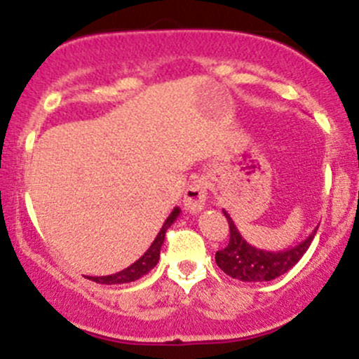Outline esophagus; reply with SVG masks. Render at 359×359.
Returning a JSON list of instances; mask_svg holds the SVG:
<instances>
[{
    "label": "esophagus",
    "mask_w": 359,
    "mask_h": 359,
    "mask_svg": "<svg viewBox=\"0 0 359 359\" xmlns=\"http://www.w3.org/2000/svg\"><path fill=\"white\" fill-rule=\"evenodd\" d=\"M208 186L205 180H194L184 193V208L189 213H200L206 205Z\"/></svg>",
    "instance_id": "1"
}]
</instances>
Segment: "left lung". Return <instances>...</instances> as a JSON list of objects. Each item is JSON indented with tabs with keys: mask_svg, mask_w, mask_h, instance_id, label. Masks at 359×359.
<instances>
[{
	"mask_svg": "<svg viewBox=\"0 0 359 359\" xmlns=\"http://www.w3.org/2000/svg\"><path fill=\"white\" fill-rule=\"evenodd\" d=\"M222 212L229 222L231 238L227 247L215 253V262L227 276L240 281H248V283L276 280L278 276L290 271L307 252L318 229L316 227L313 234H309L302 243L295 245V247L280 250V252H267V250H260L250 245L241 236L229 213L226 210Z\"/></svg>",
	"mask_w": 359,
	"mask_h": 359,
	"instance_id": "obj_1",
	"label": "left lung"
}]
</instances>
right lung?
Returning a JSON list of instances; mask_svg holds the SVG:
<instances>
[{"label": "right lung", "instance_id": "1", "mask_svg": "<svg viewBox=\"0 0 359 359\" xmlns=\"http://www.w3.org/2000/svg\"><path fill=\"white\" fill-rule=\"evenodd\" d=\"M179 215H180V208L179 206H175V208L172 210V213L168 215V219L165 220L161 229H159L158 236L154 238L153 245H151V247L147 248V252L144 253L139 260H135L132 266H128L126 269L119 271V273L116 274H109V276H90L88 280L95 281V283H100V285H121V283H130V281L139 280V278H142L144 274L149 273L159 260V250H161L163 241H165L166 229L175 222Z\"/></svg>", "mask_w": 359, "mask_h": 359}]
</instances>
